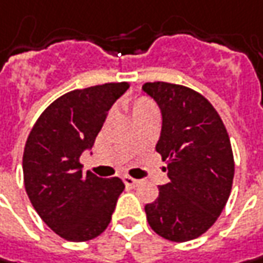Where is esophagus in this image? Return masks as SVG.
<instances>
[{
    "label": "esophagus",
    "instance_id": "34e87169",
    "mask_svg": "<svg viewBox=\"0 0 263 263\" xmlns=\"http://www.w3.org/2000/svg\"><path fill=\"white\" fill-rule=\"evenodd\" d=\"M123 183H125L126 186H129V187H137V186L141 183V180H138V179H134V177H129V176H123Z\"/></svg>",
    "mask_w": 263,
    "mask_h": 263
}]
</instances>
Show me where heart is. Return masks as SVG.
<instances>
[{
	"label": "heart",
	"mask_w": 263,
	"mask_h": 263,
	"mask_svg": "<svg viewBox=\"0 0 263 263\" xmlns=\"http://www.w3.org/2000/svg\"><path fill=\"white\" fill-rule=\"evenodd\" d=\"M128 110L131 115L132 121H140L142 118L154 116L156 118V104L148 97H135L128 103Z\"/></svg>",
	"instance_id": "obj_1"
}]
</instances>
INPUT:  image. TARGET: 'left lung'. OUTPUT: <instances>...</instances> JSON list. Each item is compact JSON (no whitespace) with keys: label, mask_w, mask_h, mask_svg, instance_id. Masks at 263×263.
<instances>
[{"label":"left lung","mask_w":263,"mask_h":263,"mask_svg":"<svg viewBox=\"0 0 263 263\" xmlns=\"http://www.w3.org/2000/svg\"><path fill=\"white\" fill-rule=\"evenodd\" d=\"M142 91L161 110L156 149L167 164L168 183L145 205L149 227L172 241L204 234L220 217L230 196L234 160L220 115L192 88L163 81L145 83Z\"/></svg>","instance_id":"8db88e82"}]
</instances>
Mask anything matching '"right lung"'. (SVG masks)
Instances as JSON below:
<instances>
[{"mask_svg": "<svg viewBox=\"0 0 263 263\" xmlns=\"http://www.w3.org/2000/svg\"><path fill=\"white\" fill-rule=\"evenodd\" d=\"M128 87L107 83L61 96L29 134L23 154L26 192L45 224L62 239H95L112 220L123 182L84 175L80 157L95 145L112 104Z\"/></svg>", "mask_w": 263, "mask_h": 263, "instance_id": "obj_1", "label": "right lung"}]
</instances>
